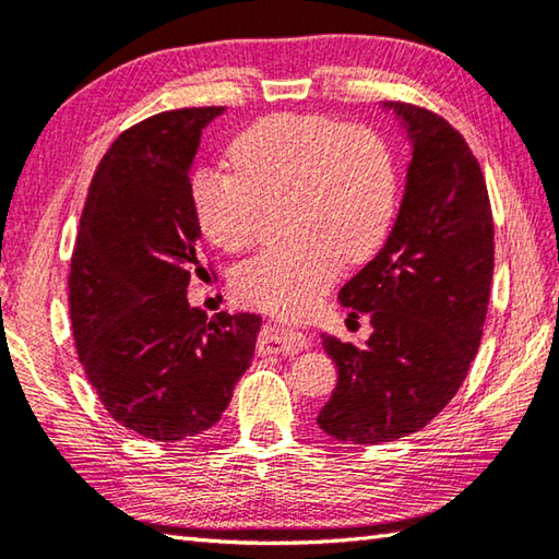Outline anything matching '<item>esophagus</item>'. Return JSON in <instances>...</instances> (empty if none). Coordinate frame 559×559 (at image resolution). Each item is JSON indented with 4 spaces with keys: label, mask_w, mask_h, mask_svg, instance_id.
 Masks as SVG:
<instances>
[{
    "label": "esophagus",
    "mask_w": 559,
    "mask_h": 559,
    "mask_svg": "<svg viewBox=\"0 0 559 559\" xmlns=\"http://www.w3.org/2000/svg\"><path fill=\"white\" fill-rule=\"evenodd\" d=\"M306 345V333H300L296 325L281 323V320H271L261 330V353H290V349H300Z\"/></svg>",
    "instance_id": "obj_1"
}]
</instances>
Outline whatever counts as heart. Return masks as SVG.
I'll list each match as a JSON object with an SVG mask.
<instances>
[{
	"label": "heart",
	"instance_id": "obj_1",
	"mask_svg": "<svg viewBox=\"0 0 559 559\" xmlns=\"http://www.w3.org/2000/svg\"><path fill=\"white\" fill-rule=\"evenodd\" d=\"M234 169L200 167L189 202L200 231L222 251L253 239L259 202L286 192V241L261 249L231 273V288L269 313H302L340 263L367 261L390 231L396 167L384 140L362 126L310 112H278L234 138Z\"/></svg>",
	"mask_w": 559,
	"mask_h": 559
}]
</instances>
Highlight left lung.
<instances>
[{
	"label": "left lung",
	"mask_w": 559,
	"mask_h": 559,
	"mask_svg": "<svg viewBox=\"0 0 559 559\" xmlns=\"http://www.w3.org/2000/svg\"><path fill=\"white\" fill-rule=\"evenodd\" d=\"M412 150L400 212L380 253L337 293L370 316L365 345L323 333L337 384L318 427L359 447L419 431L478 353L493 281V214L478 159L433 112L382 103Z\"/></svg>",
	"instance_id": "8db88e82"
}]
</instances>
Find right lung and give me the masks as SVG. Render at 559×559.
Segmentation results:
<instances>
[{"instance_id":"1","label":"right lung","mask_w":559,"mask_h":559,"mask_svg":"<svg viewBox=\"0 0 559 559\" xmlns=\"http://www.w3.org/2000/svg\"><path fill=\"white\" fill-rule=\"evenodd\" d=\"M224 108L159 112L110 145L71 259L75 349L103 406L153 441L212 429L249 370L261 316L189 306L202 231L189 202L202 130Z\"/></svg>"}]
</instances>
